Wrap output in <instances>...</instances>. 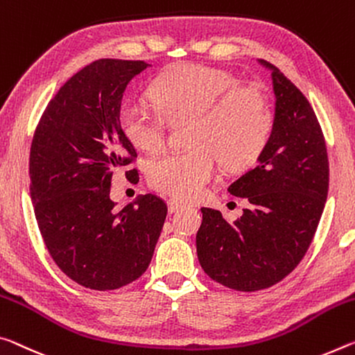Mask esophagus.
<instances>
[{
	"label": "esophagus",
	"instance_id": "obj_1",
	"mask_svg": "<svg viewBox=\"0 0 355 355\" xmlns=\"http://www.w3.org/2000/svg\"><path fill=\"white\" fill-rule=\"evenodd\" d=\"M167 207H168V211L175 213L178 210H182V208H184V204H182V202H178L175 199H168L167 200Z\"/></svg>",
	"mask_w": 355,
	"mask_h": 355
}]
</instances>
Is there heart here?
<instances>
[{"instance_id":"1","label":"heart","mask_w":355,"mask_h":355,"mask_svg":"<svg viewBox=\"0 0 355 355\" xmlns=\"http://www.w3.org/2000/svg\"><path fill=\"white\" fill-rule=\"evenodd\" d=\"M156 109L128 104L120 110L125 137L145 153L166 144L168 125L191 121L189 150L172 151L148 164L151 188L180 200H193L216 177L218 159L227 171L254 164L268 145L273 115L266 93L240 85L227 71L200 64L177 67L153 85Z\"/></svg>"}]
</instances>
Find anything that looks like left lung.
I'll return each mask as SVG.
<instances>
[{
  "label": "left lung",
  "instance_id": "1",
  "mask_svg": "<svg viewBox=\"0 0 355 355\" xmlns=\"http://www.w3.org/2000/svg\"><path fill=\"white\" fill-rule=\"evenodd\" d=\"M272 71L275 120L257 164L230 184L250 202L237 221L202 208L196 237L204 272L229 289L254 292L279 283L299 266L316 234L329 191V157L311 104L278 67Z\"/></svg>",
  "mask_w": 355,
  "mask_h": 355
}]
</instances>
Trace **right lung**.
<instances>
[{"instance_id":"obj_1","label":"right lung","mask_w":355,"mask_h":355,"mask_svg":"<svg viewBox=\"0 0 355 355\" xmlns=\"http://www.w3.org/2000/svg\"><path fill=\"white\" fill-rule=\"evenodd\" d=\"M142 60L103 58L72 76L50 99L30 150V193L49 254L83 288L114 291L148 268L167 215L155 194L118 211L114 168L136 164L120 126V107ZM139 178L137 168L126 177Z\"/></svg>"}]
</instances>
